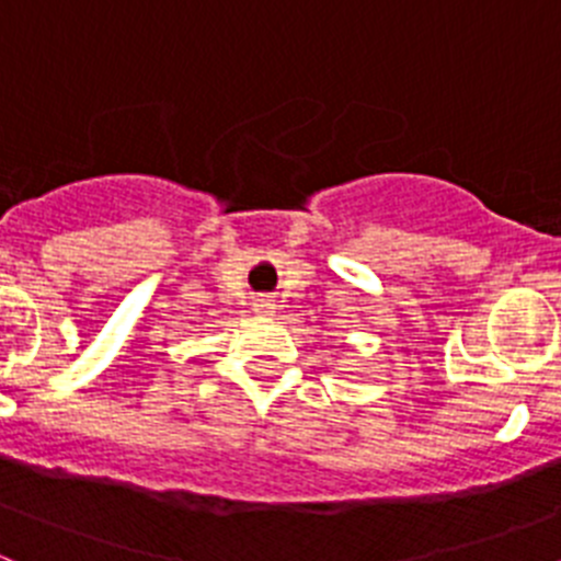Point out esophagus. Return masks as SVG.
I'll use <instances>...</instances> for the list:
<instances>
[{
	"mask_svg": "<svg viewBox=\"0 0 561 561\" xmlns=\"http://www.w3.org/2000/svg\"><path fill=\"white\" fill-rule=\"evenodd\" d=\"M272 309H275V304H272V300H266V297L255 300V314L266 317V314H272Z\"/></svg>",
	"mask_w": 561,
	"mask_h": 561,
	"instance_id": "34e87169",
	"label": "esophagus"
}]
</instances>
